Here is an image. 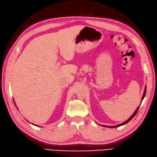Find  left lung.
I'll return each instance as SVG.
<instances>
[{
  "label": "left lung",
  "mask_w": 157,
  "mask_h": 157,
  "mask_svg": "<svg viewBox=\"0 0 157 157\" xmlns=\"http://www.w3.org/2000/svg\"><path fill=\"white\" fill-rule=\"evenodd\" d=\"M146 88H145V90H144V95H143V96H142V99L141 100H143L144 98V97H145V95H146ZM139 108H140V106H139V107L136 109L135 110V113L132 114V116L129 118L128 120H127L126 122H123V123H122V124H118V125H116V126H106V127H109V128H116V127H118V126H122V125H124V124H126V123H128L129 121H131L132 118L134 117V116L135 115L137 114V111H138V110H139Z\"/></svg>",
  "instance_id": "left-lung-1"
}]
</instances>
